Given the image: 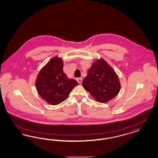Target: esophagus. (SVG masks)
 Returning <instances> with one entry per match:
<instances>
[{
	"instance_id": "1",
	"label": "esophagus",
	"mask_w": 158,
	"mask_h": 158,
	"mask_svg": "<svg viewBox=\"0 0 158 158\" xmlns=\"http://www.w3.org/2000/svg\"><path fill=\"white\" fill-rule=\"evenodd\" d=\"M82 77H78V78H77V83H81V81H82Z\"/></svg>"
}]
</instances>
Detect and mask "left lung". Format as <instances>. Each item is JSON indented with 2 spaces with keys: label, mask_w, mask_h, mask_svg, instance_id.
Instances as JSON below:
<instances>
[{
  "label": "left lung",
  "mask_w": 158,
  "mask_h": 158,
  "mask_svg": "<svg viewBox=\"0 0 158 158\" xmlns=\"http://www.w3.org/2000/svg\"><path fill=\"white\" fill-rule=\"evenodd\" d=\"M82 85L97 101L102 103L113 99L120 89L118 76L114 69L101 58L92 64Z\"/></svg>",
  "instance_id": "1"
}]
</instances>
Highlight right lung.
<instances>
[{"instance_id":"1","label":"right lung","mask_w":158,"mask_h":158,"mask_svg":"<svg viewBox=\"0 0 158 158\" xmlns=\"http://www.w3.org/2000/svg\"><path fill=\"white\" fill-rule=\"evenodd\" d=\"M63 61L54 57L39 72L36 87L40 96L51 105H57L67 100L70 92L78 83L68 78L63 71Z\"/></svg>"}]
</instances>
